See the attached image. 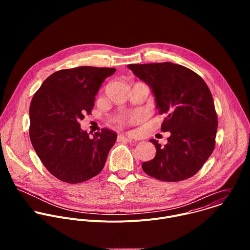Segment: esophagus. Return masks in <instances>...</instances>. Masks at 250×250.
<instances>
[{
    "label": "esophagus",
    "instance_id": "esophagus-1",
    "mask_svg": "<svg viewBox=\"0 0 250 250\" xmlns=\"http://www.w3.org/2000/svg\"><path fill=\"white\" fill-rule=\"evenodd\" d=\"M118 141H126V142H131L132 138L125 136V135H119L118 136Z\"/></svg>",
    "mask_w": 250,
    "mask_h": 250
}]
</instances>
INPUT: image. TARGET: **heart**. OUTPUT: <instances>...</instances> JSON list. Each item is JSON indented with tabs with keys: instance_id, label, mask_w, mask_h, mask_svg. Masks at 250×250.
Listing matches in <instances>:
<instances>
[{
	"instance_id": "b5f03b06",
	"label": "heart",
	"mask_w": 250,
	"mask_h": 250,
	"mask_svg": "<svg viewBox=\"0 0 250 250\" xmlns=\"http://www.w3.org/2000/svg\"><path fill=\"white\" fill-rule=\"evenodd\" d=\"M141 115L140 114H131L129 116H126L125 118H123L121 121H120V124L122 125H133L137 122H139L141 120Z\"/></svg>"
}]
</instances>
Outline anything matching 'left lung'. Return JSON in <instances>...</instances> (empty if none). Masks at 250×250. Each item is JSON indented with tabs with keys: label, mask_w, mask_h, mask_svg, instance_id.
Segmentation results:
<instances>
[{
	"label": "left lung",
	"mask_w": 250,
	"mask_h": 250,
	"mask_svg": "<svg viewBox=\"0 0 250 250\" xmlns=\"http://www.w3.org/2000/svg\"><path fill=\"white\" fill-rule=\"evenodd\" d=\"M127 67L150 86L159 115H166L161 130L171 133L164 146L150 139L156 155L142 163V169L165 182L188 179L203 167L216 145L218 116L208 85L191 69L171 62Z\"/></svg>",
	"instance_id": "left-lung-1"
}]
</instances>
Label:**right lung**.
<instances>
[{
  "label": "right lung",
  "mask_w": 250,
  "mask_h": 250,
  "mask_svg": "<svg viewBox=\"0 0 250 250\" xmlns=\"http://www.w3.org/2000/svg\"><path fill=\"white\" fill-rule=\"evenodd\" d=\"M115 68L80 66L56 71L32 97L29 137L44 167L60 181L77 184L104 168L117 133L102 128L91 137L80 127L95 96Z\"/></svg>",
  "instance_id": "right-lung-1"
}]
</instances>
